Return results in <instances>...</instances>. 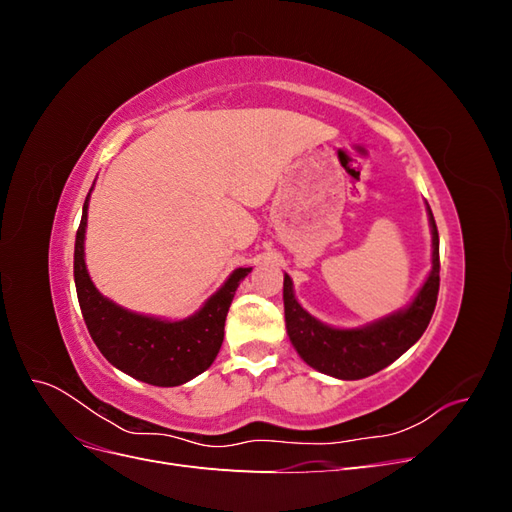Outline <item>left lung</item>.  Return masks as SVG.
<instances>
[{
    "label": "left lung",
    "instance_id": "8db88e82",
    "mask_svg": "<svg viewBox=\"0 0 512 512\" xmlns=\"http://www.w3.org/2000/svg\"><path fill=\"white\" fill-rule=\"evenodd\" d=\"M429 211L431 271L414 301L399 312L359 329H335L307 314L294 299L292 280L284 275V314L288 337L301 359L339 380H361L397 361L425 333L440 290V239Z\"/></svg>",
    "mask_w": 512,
    "mask_h": 512
}]
</instances>
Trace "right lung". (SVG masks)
Returning a JSON list of instances; mask_svg holds the SVG:
<instances>
[{"label":"right lung","instance_id":"add662e5","mask_svg":"<svg viewBox=\"0 0 512 512\" xmlns=\"http://www.w3.org/2000/svg\"><path fill=\"white\" fill-rule=\"evenodd\" d=\"M87 207L89 194L74 241V284L87 331L104 359L123 374L153 386H179L203 374L224 342V322L235 290L252 269L232 271L224 286L190 318L170 322L128 312L102 297L87 273Z\"/></svg>","mask_w":512,"mask_h":512}]
</instances>
